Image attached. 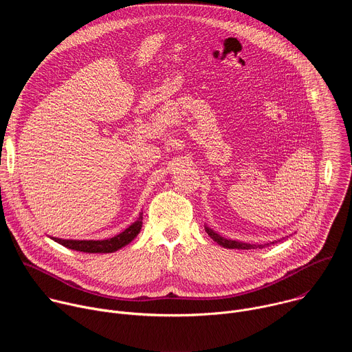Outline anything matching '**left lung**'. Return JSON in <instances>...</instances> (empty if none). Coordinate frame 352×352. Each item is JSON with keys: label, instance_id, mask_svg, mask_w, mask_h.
<instances>
[{"label": "left lung", "instance_id": "left-lung-1", "mask_svg": "<svg viewBox=\"0 0 352 352\" xmlns=\"http://www.w3.org/2000/svg\"><path fill=\"white\" fill-rule=\"evenodd\" d=\"M205 230H206V232L209 234V236L213 239V241H216L219 245H221V246H224V248H227V249H255V248H263V246H266V245H269V243H265V245H250V243H245V242H239V241H234V239H227V238H224V236H221V235H219L216 231H213L212 228H209L208 226H205ZM270 243H274V242H270Z\"/></svg>", "mask_w": 352, "mask_h": 352}]
</instances>
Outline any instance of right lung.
<instances>
[{
	"instance_id": "add662e5",
	"label": "right lung",
	"mask_w": 352,
	"mask_h": 352,
	"mask_svg": "<svg viewBox=\"0 0 352 352\" xmlns=\"http://www.w3.org/2000/svg\"><path fill=\"white\" fill-rule=\"evenodd\" d=\"M142 214L143 213H139L138 220L132 223L126 230H124L118 235L109 239H100V241H93V239L79 241V239H61V238H53V239L65 248L80 250V252H86V254H111L121 249L122 246L128 245L133 238L138 236L142 228V220H143Z\"/></svg>"
}]
</instances>
